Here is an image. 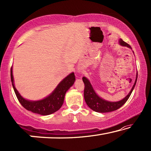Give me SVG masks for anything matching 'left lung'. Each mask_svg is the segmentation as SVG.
Listing matches in <instances>:
<instances>
[{
    "label": "left lung",
    "mask_w": 151,
    "mask_h": 151,
    "mask_svg": "<svg viewBox=\"0 0 151 151\" xmlns=\"http://www.w3.org/2000/svg\"><path fill=\"white\" fill-rule=\"evenodd\" d=\"M119 44L122 46H126L127 47H131L128 44V43L125 42L124 41L122 40V39L119 40ZM137 75L136 76V80L134 83V85L132 87L131 91L122 100L119 101V102H108L103 99L100 98L98 95L94 91L93 88L91 84L89 82V81L87 80V78L85 77L82 78V80H83L84 84V100L86 104L88 105L90 109H91L93 111H96V112L99 113H108L111 112V111H113L117 110L122 106L124 104H125L126 102L129 98L130 96H131L132 91H133L134 87H135L136 82H137Z\"/></svg>",
    "instance_id": "8db88e82"
}]
</instances>
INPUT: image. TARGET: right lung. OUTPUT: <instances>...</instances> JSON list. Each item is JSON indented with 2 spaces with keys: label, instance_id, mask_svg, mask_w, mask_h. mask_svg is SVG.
<instances>
[{
  "label": "right lung",
  "instance_id": "1",
  "mask_svg": "<svg viewBox=\"0 0 151 151\" xmlns=\"http://www.w3.org/2000/svg\"><path fill=\"white\" fill-rule=\"evenodd\" d=\"M75 80V75L73 73H71L60 82L56 88L53 91L50 96L42 100L29 101L22 98L14 86L12 67H11V80L12 86H13L14 92L19 102L27 110L42 115H50L60 109L64 102L66 92L73 85Z\"/></svg>",
  "mask_w": 151,
  "mask_h": 151
}]
</instances>
